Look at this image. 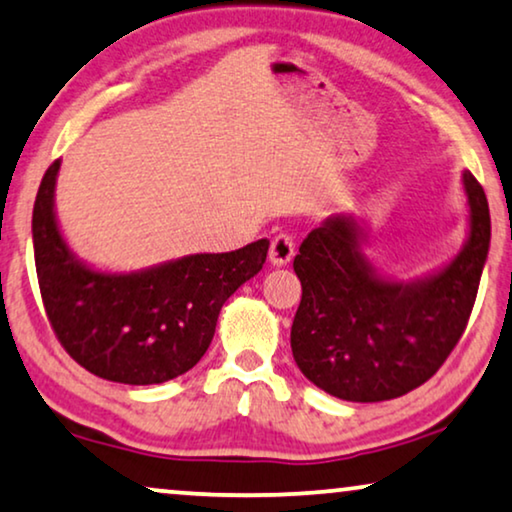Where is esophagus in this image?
<instances>
[{
	"label": "esophagus",
	"mask_w": 512,
	"mask_h": 512,
	"mask_svg": "<svg viewBox=\"0 0 512 512\" xmlns=\"http://www.w3.org/2000/svg\"><path fill=\"white\" fill-rule=\"evenodd\" d=\"M294 257V241L290 234H278L273 236L271 248H269V262L273 266H285L290 264V259Z\"/></svg>",
	"instance_id": "obj_1"
}]
</instances>
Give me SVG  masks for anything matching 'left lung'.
Masks as SVG:
<instances>
[{"label": "left lung", "mask_w": 512, "mask_h": 512, "mask_svg": "<svg viewBox=\"0 0 512 512\" xmlns=\"http://www.w3.org/2000/svg\"><path fill=\"white\" fill-rule=\"evenodd\" d=\"M469 229L448 264L420 278L380 273L355 215H329L301 243L294 273L301 304L292 355L301 373L343 401H387L434 376L462 338L489 253V206L471 171L462 174Z\"/></svg>", "instance_id": "obj_1"}]
</instances>
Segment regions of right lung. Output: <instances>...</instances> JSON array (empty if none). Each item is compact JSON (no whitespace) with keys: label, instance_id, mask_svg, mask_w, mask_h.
I'll return each instance as SVG.
<instances>
[{"label":"right lung","instance_id":"obj_1","mask_svg":"<svg viewBox=\"0 0 512 512\" xmlns=\"http://www.w3.org/2000/svg\"><path fill=\"white\" fill-rule=\"evenodd\" d=\"M60 164L48 167L32 213L34 262L55 336L83 369L113 383L183 376L211 345L222 304L262 271L269 241L139 271L97 269L69 248L57 222Z\"/></svg>","mask_w":512,"mask_h":512}]
</instances>
